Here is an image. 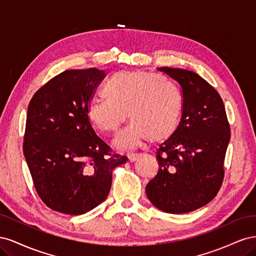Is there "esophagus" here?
I'll return each mask as SVG.
<instances>
[{
	"mask_svg": "<svg viewBox=\"0 0 256 256\" xmlns=\"http://www.w3.org/2000/svg\"><path fill=\"white\" fill-rule=\"evenodd\" d=\"M141 157L140 154H128V160L129 162H134L136 161L138 158Z\"/></svg>",
	"mask_w": 256,
	"mask_h": 256,
	"instance_id": "34e87169",
	"label": "esophagus"
}]
</instances>
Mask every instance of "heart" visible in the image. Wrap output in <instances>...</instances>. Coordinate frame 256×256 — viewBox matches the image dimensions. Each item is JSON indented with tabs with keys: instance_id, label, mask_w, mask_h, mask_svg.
<instances>
[{
	"instance_id": "b5f03b06",
	"label": "heart",
	"mask_w": 256,
	"mask_h": 256,
	"mask_svg": "<svg viewBox=\"0 0 256 256\" xmlns=\"http://www.w3.org/2000/svg\"><path fill=\"white\" fill-rule=\"evenodd\" d=\"M106 99L88 106V118L100 132L113 134L128 118L130 125L118 136L114 145L134 150L148 138L161 142L180 125L182 98L175 84L164 76L146 72L124 70L114 74L102 88Z\"/></svg>"
}]
</instances>
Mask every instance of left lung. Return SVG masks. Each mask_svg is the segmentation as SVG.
<instances>
[{
    "label": "left lung",
    "mask_w": 256,
    "mask_h": 256,
    "mask_svg": "<svg viewBox=\"0 0 256 256\" xmlns=\"http://www.w3.org/2000/svg\"><path fill=\"white\" fill-rule=\"evenodd\" d=\"M158 70L180 84L182 114L175 132L159 146V171L146 196L162 212L186 214L208 204L220 190L230 124L219 92L202 76L180 68Z\"/></svg>",
    "instance_id": "8db88e82"
}]
</instances>
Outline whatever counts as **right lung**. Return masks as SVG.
<instances>
[{"label":"right lung","instance_id":"add662e5","mask_svg":"<svg viewBox=\"0 0 256 256\" xmlns=\"http://www.w3.org/2000/svg\"><path fill=\"white\" fill-rule=\"evenodd\" d=\"M104 76L97 68L66 70L30 102L23 152L38 196L56 212L78 216L102 203L113 170L128 160L111 154L88 118Z\"/></svg>","mask_w":256,"mask_h":256}]
</instances>
